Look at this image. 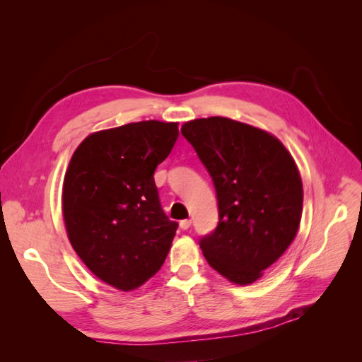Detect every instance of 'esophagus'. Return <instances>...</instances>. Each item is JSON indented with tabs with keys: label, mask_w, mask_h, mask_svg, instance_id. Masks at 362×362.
Returning <instances> with one entry per match:
<instances>
[{
	"label": "esophagus",
	"mask_w": 362,
	"mask_h": 362,
	"mask_svg": "<svg viewBox=\"0 0 362 362\" xmlns=\"http://www.w3.org/2000/svg\"><path fill=\"white\" fill-rule=\"evenodd\" d=\"M190 226H192V221H190V218H184V221L180 222V228L184 229V231H185V229H189Z\"/></svg>",
	"instance_id": "1"
}]
</instances>
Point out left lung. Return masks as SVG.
Instances as JSON below:
<instances>
[{"label": "left lung", "instance_id": "1", "mask_svg": "<svg viewBox=\"0 0 362 362\" xmlns=\"http://www.w3.org/2000/svg\"><path fill=\"white\" fill-rule=\"evenodd\" d=\"M213 180L218 223L201 238L204 257L238 286L262 276L298 234L303 189L298 166L266 131L213 116L181 127Z\"/></svg>", "mask_w": 362, "mask_h": 362}]
</instances>
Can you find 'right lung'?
Masks as SVG:
<instances>
[{"mask_svg":"<svg viewBox=\"0 0 362 362\" xmlns=\"http://www.w3.org/2000/svg\"><path fill=\"white\" fill-rule=\"evenodd\" d=\"M177 122L98 131L75 149L63 182L69 242L95 276L122 291L152 278L178 223L164 214L154 181L178 139Z\"/></svg>","mask_w":362,"mask_h":362,"instance_id":"right-lung-1","label":"right lung"}]
</instances>
